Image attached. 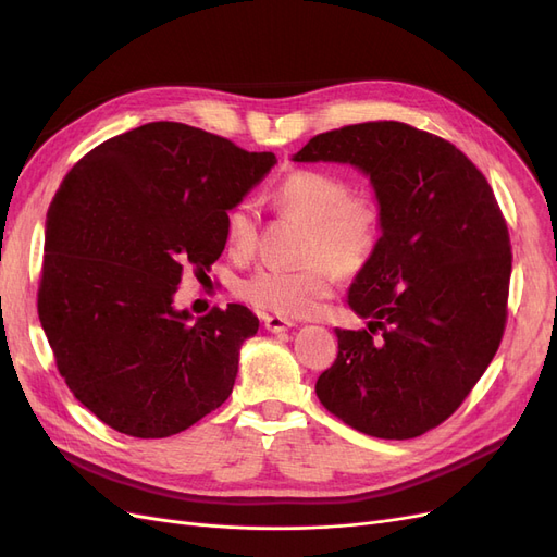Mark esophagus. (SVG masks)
<instances>
[{
  "mask_svg": "<svg viewBox=\"0 0 557 557\" xmlns=\"http://www.w3.org/2000/svg\"><path fill=\"white\" fill-rule=\"evenodd\" d=\"M262 320H264V327H267L269 332H274V334L285 332V330H290V327L295 325L293 320H288V318H281V315H264Z\"/></svg>",
  "mask_w": 557,
  "mask_h": 557,
  "instance_id": "obj_1",
  "label": "esophagus"
}]
</instances>
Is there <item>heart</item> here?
Segmentation results:
<instances>
[{"label":"heart","mask_w":557,"mask_h":557,"mask_svg":"<svg viewBox=\"0 0 557 557\" xmlns=\"http://www.w3.org/2000/svg\"><path fill=\"white\" fill-rule=\"evenodd\" d=\"M276 207L309 223L301 269L262 267L239 285L252 307L288 318H305L334 293V268L356 272L379 244L381 213L372 199L356 197L346 178L332 172L299 170L272 190ZM260 215L252 201L242 199L225 213V242L234 256L256 250Z\"/></svg>","instance_id":"obj_1"}]
</instances>
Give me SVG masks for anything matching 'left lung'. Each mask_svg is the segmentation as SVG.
<instances>
[{
	"instance_id": "8db88e82",
	"label": "left lung",
	"mask_w": 557,
	"mask_h": 557,
	"mask_svg": "<svg viewBox=\"0 0 557 557\" xmlns=\"http://www.w3.org/2000/svg\"><path fill=\"white\" fill-rule=\"evenodd\" d=\"M293 160L358 166L381 213L348 288L369 330H334L339 352L315 395L369 436L425 434L483 376L507 323L511 246L493 188L450 141L395 121L318 134Z\"/></svg>"
}]
</instances>
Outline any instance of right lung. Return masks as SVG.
Returning <instances> with one entry per match:
<instances>
[{
	"instance_id": "add662e5",
	"label": "right lung",
	"mask_w": 557,
	"mask_h": 557,
	"mask_svg": "<svg viewBox=\"0 0 557 557\" xmlns=\"http://www.w3.org/2000/svg\"><path fill=\"white\" fill-rule=\"evenodd\" d=\"M276 164L183 123H148L83 156L46 213L39 320L74 397L109 428L162 440L230 397L260 320L174 307L185 267L225 248V213Z\"/></svg>"
}]
</instances>
